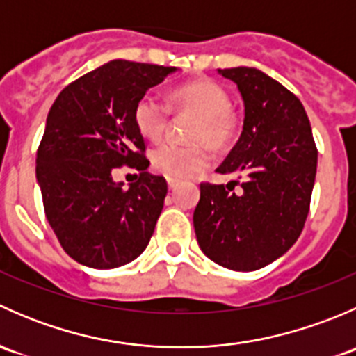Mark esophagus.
I'll return each mask as SVG.
<instances>
[{"mask_svg":"<svg viewBox=\"0 0 356 356\" xmlns=\"http://www.w3.org/2000/svg\"><path fill=\"white\" fill-rule=\"evenodd\" d=\"M167 184H168V189L177 188V181H175V179H167Z\"/></svg>","mask_w":356,"mask_h":356,"instance_id":"esophagus-1","label":"esophagus"}]
</instances>
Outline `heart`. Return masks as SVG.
<instances>
[{"label": "heart", "instance_id": "1", "mask_svg": "<svg viewBox=\"0 0 356 356\" xmlns=\"http://www.w3.org/2000/svg\"><path fill=\"white\" fill-rule=\"evenodd\" d=\"M229 95L220 84L210 79H195L175 88L167 103L155 95H145L134 106V124L145 138L156 139L163 134L170 108L191 110L198 113L189 138L191 143L163 141L152 149L153 168L168 179L182 181L195 177L211 163V145L222 146L232 138L236 117L229 108Z\"/></svg>", "mask_w": 356, "mask_h": 356}]
</instances>
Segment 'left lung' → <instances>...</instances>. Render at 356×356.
<instances>
[{"label": "left lung", "instance_id": "left-lung-1", "mask_svg": "<svg viewBox=\"0 0 356 356\" xmlns=\"http://www.w3.org/2000/svg\"><path fill=\"white\" fill-rule=\"evenodd\" d=\"M236 82L245 102L239 141L217 172L236 174L241 191L200 184L193 224L215 264L251 272L277 260L296 243L310 210L317 146L300 99L261 70H218Z\"/></svg>", "mask_w": 356, "mask_h": 356}]
</instances>
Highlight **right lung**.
<instances>
[{"label":"right lung","mask_w":356,"mask_h":356,"mask_svg":"<svg viewBox=\"0 0 356 356\" xmlns=\"http://www.w3.org/2000/svg\"><path fill=\"white\" fill-rule=\"evenodd\" d=\"M175 67L111 60L58 95L46 118L35 177L49 225L68 257L91 268H115L145 251L167 196V181L148 172L134 106ZM140 170L123 188L118 166Z\"/></svg>","instance_id":"obj_1"}]
</instances>
